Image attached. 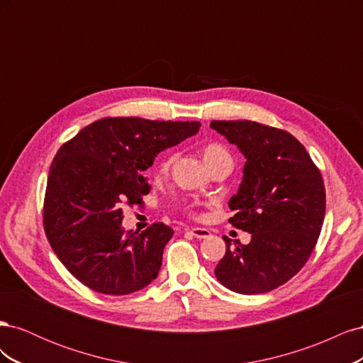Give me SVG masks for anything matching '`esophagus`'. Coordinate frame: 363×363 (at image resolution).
<instances>
[{
    "mask_svg": "<svg viewBox=\"0 0 363 363\" xmlns=\"http://www.w3.org/2000/svg\"><path fill=\"white\" fill-rule=\"evenodd\" d=\"M191 233L195 238H199V239H204V238L211 236V232H208L207 228H203V227H194V228H191Z\"/></svg>",
    "mask_w": 363,
    "mask_h": 363,
    "instance_id": "34e87169",
    "label": "esophagus"
}]
</instances>
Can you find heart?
I'll return each mask as SVG.
<instances>
[{
    "label": "heart",
    "instance_id": "1",
    "mask_svg": "<svg viewBox=\"0 0 363 363\" xmlns=\"http://www.w3.org/2000/svg\"><path fill=\"white\" fill-rule=\"evenodd\" d=\"M201 152H203V159L208 168H213L215 164L223 163V162H232V156H230V152L221 144H216V142H211V144L204 145ZM174 159H175L174 155L164 156L159 162V171L167 172L171 168Z\"/></svg>",
    "mask_w": 363,
    "mask_h": 363
}]
</instances>
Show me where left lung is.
Masks as SVG:
<instances>
[{"label": "left lung", "mask_w": 363, "mask_h": 363, "mask_svg": "<svg viewBox=\"0 0 363 363\" xmlns=\"http://www.w3.org/2000/svg\"><path fill=\"white\" fill-rule=\"evenodd\" d=\"M245 156L244 179L228 201V221L251 233V242L224 236L225 255L215 268L218 281L238 294L281 286L309 260L325 215L320 169L291 133L255 121H212Z\"/></svg>", "instance_id": "left-lung-1"}]
</instances>
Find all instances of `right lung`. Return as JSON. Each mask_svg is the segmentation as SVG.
<instances>
[{
    "label": "right lung",
    "mask_w": 363,
    "mask_h": 363,
    "mask_svg": "<svg viewBox=\"0 0 363 363\" xmlns=\"http://www.w3.org/2000/svg\"><path fill=\"white\" fill-rule=\"evenodd\" d=\"M200 127L196 121L103 118L60 147L50 168L43 228L59 260L84 286L127 295L157 277L172 228L155 223L142 233L125 232L123 207L142 206L151 189L144 171Z\"/></svg>",
    "instance_id": "obj_1"
}]
</instances>
